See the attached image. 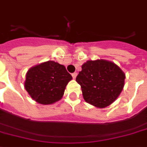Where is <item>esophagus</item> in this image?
<instances>
[{
  "label": "esophagus",
  "instance_id": "obj_1",
  "mask_svg": "<svg viewBox=\"0 0 147 147\" xmlns=\"http://www.w3.org/2000/svg\"><path fill=\"white\" fill-rule=\"evenodd\" d=\"M77 75H78V74L77 73H74V74H72V77L74 79H75V78H77Z\"/></svg>",
  "mask_w": 147,
  "mask_h": 147
}]
</instances>
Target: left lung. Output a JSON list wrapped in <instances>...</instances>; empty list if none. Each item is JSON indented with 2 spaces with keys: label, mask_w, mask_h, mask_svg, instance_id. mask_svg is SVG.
I'll use <instances>...</instances> for the list:
<instances>
[{
  "label": "left lung",
  "mask_w": 147,
  "mask_h": 147,
  "mask_svg": "<svg viewBox=\"0 0 147 147\" xmlns=\"http://www.w3.org/2000/svg\"><path fill=\"white\" fill-rule=\"evenodd\" d=\"M125 74L113 62L88 60L81 66L76 81L81 85L85 101L97 108H105L118 98L125 86Z\"/></svg>",
  "instance_id": "left-lung-1"
}]
</instances>
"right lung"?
I'll return each mask as SVG.
<instances>
[{
  "instance_id": "1",
  "label": "right lung",
  "mask_w": 147,
  "mask_h": 147,
  "mask_svg": "<svg viewBox=\"0 0 147 147\" xmlns=\"http://www.w3.org/2000/svg\"><path fill=\"white\" fill-rule=\"evenodd\" d=\"M72 76L63 65L47 61L31 67L26 74L24 87L34 100L43 105L60 100Z\"/></svg>"
}]
</instances>
